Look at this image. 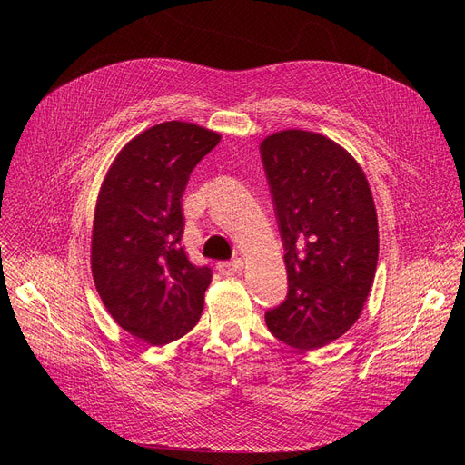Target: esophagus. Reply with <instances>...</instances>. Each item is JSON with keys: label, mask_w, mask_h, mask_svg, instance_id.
Here are the masks:
<instances>
[{"label": "esophagus", "mask_w": 465, "mask_h": 465, "mask_svg": "<svg viewBox=\"0 0 465 465\" xmlns=\"http://www.w3.org/2000/svg\"><path fill=\"white\" fill-rule=\"evenodd\" d=\"M216 267L223 275H235V273L242 272L245 263H242V260H233V262H220Z\"/></svg>", "instance_id": "esophagus-1"}]
</instances>
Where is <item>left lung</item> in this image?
Returning <instances> with one entry per match:
<instances>
[{"mask_svg":"<svg viewBox=\"0 0 465 465\" xmlns=\"http://www.w3.org/2000/svg\"><path fill=\"white\" fill-rule=\"evenodd\" d=\"M260 153L288 272L286 302L265 312V324L292 349H322L354 326L373 286V193L354 156L326 135L275 132Z\"/></svg>","mask_w":465,"mask_h":465,"instance_id":"left-lung-1","label":"left lung"}]
</instances>
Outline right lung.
<instances>
[{
	"label": "right lung",
	"mask_w": 465,
	"mask_h": 465,
	"mask_svg": "<svg viewBox=\"0 0 465 465\" xmlns=\"http://www.w3.org/2000/svg\"><path fill=\"white\" fill-rule=\"evenodd\" d=\"M220 134L183 120L141 132L113 160L97 193L90 263L114 322L149 345H167L198 324L209 267L183 247V193Z\"/></svg>",
	"instance_id": "right-lung-1"
}]
</instances>
